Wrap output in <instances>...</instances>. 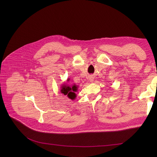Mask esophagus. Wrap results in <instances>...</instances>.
Returning a JSON list of instances; mask_svg holds the SVG:
<instances>
[{
    "mask_svg": "<svg viewBox=\"0 0 157 157\" xmlns=\"http://www.w3.org/2000/svg\"><path fill=\"white\" fill-rule=\"evenodd\" d=\"M93 78H90V79H89V80H90V81H93Z\"/></svg>",
    "mask_w": 157,
    "mask_h": 157,
    "instance_id": "34e87169",
    "label": "esophagus"
}]
</instances>
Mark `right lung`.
Instances as JSON below:
<instances>
[{"mask_svg": "<svg viewBox=\"0 0 157 157\" xmlns=\"http://www.w3.org/2000/svg\"><path fill=\"white\" fill-rule=\"evenodd\" d=\"M70 79H67V81L69 82ZM78 86L75 84L72 85H69L67 83H63L61 85L60 92L65 95H67L70 99L74 100L76 97V94L75 92L78 91Z\"/></svg>", "mask_w": 157, "mask_h": 157, "instance_id": "right-lung-1", "label": "right lung"}]
</instances>
